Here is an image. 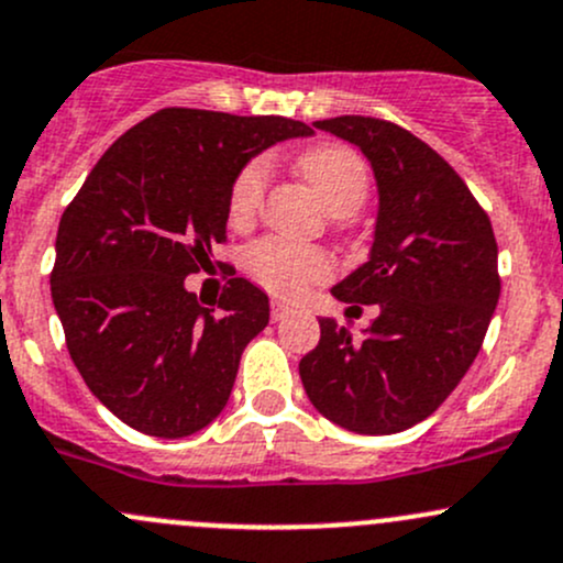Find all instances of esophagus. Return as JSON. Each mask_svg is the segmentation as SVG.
Masks as SVG:
<instances>
[{
	"label": "esophagus",
	"mask_w": 563,
	"mask_h": 563,
	"mask_svg": "<svg viewBox=\"0 0 563 563\" xmlns=\"http://www.w3.org/2000/svg\"><path fill=\"white\" fill-rule=\"evenodd\" d=\"M288 312H291V307H288L286 301H272V305H269V318H272V321H283V318H286Z\"/></svg>",
	"instance_id": "esophagus-1"
}]
</instances>
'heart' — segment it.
<instances>
[{
    "mask_svg": "<svg viewBox=\"0 0 563 563\" xmlns=\"http://www.w3.org/2000/svg\"><path fill=\"white\" fill-rule=\"evenodd\" d=\"M297 164L305 180L321 194L323 202L334 216H340L342 223L356 216L369 197V167L353 147L340 145V142H321L301 151ZM266 180H269V169L264 158H253L236 173L229 188V221L234 227L253 223L262 207ZM242 264L253 280L262 283L266 291L277 297H294L305 291L310 283L327 280L336 269L334 258L323 247L297 245V242L275 240V236L253 242L242 256Z\"/></svg>",
    "mask_w": 563,
    "mask_h": 563,
    "instance_id": "b5f03b06",
    "label": "heart"
}]
</instances>
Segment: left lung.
<instances>
[{
  "label": "left lung",
  "mask_w": 563,
  "mask_h": 563,
  "mask_svg": "<svg viewBox=\"0 0 563 563\" xmlns=\"http://www.w3.org/2000/svg\"><path fill=\"white\" fill-rule=\"evenodd\" d=\"M316 129L353 142L375 169L380 210L369 262L331 288L377 305L361 340L321 318L299 361L321 416L356 434H396L429 418L472 366L499 301L488 212L434 151L383 118L340 115Z\"/></svg>",
  "instance_id": "1"
}]
</instances>
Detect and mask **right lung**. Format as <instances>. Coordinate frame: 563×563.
Returning <instances> with one entry per match:
<instances>
[{"label": "right lung", "instance_id": "add662e5", "mask_svg": "<svg viewBox=\"0 0 563 563\" xmlns=\"http://www.w3.org/2000/svg\"><path fill=\"white\" fill-rule=\"evenodd\" d=\"M312 129L280 115L164 108L121 134L64 210L51 297L75 366L112 416L177 440L221 416L269 299L232 277L186 291L227 242L229 188L256 153Z\"/></svg>", "mask_w": 563, "mask_h": 563}]
</instances>
